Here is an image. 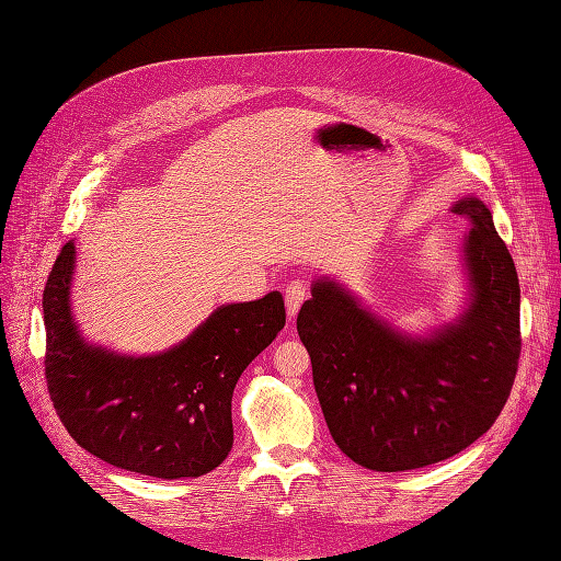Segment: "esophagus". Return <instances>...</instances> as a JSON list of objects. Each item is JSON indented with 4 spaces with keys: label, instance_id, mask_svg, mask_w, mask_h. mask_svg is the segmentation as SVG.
<instances>
[{
    "label": "esophagus",
    "instance_id": "34e87169",
    "mask_svg": "<svg viewBox=\"0 0 561 561\" xmlns=\"http://www.w3.org/2000/svg\"><path fill=\"white\" fill-rule=\"evenodd\" d=\"M309 295V285L304 280H295L285 287V309H287V318L295 320V316L299 313L304 299Z\"/></svg>",
    "mask_w": 561,
    "mask_h": 561
}]
</instances>
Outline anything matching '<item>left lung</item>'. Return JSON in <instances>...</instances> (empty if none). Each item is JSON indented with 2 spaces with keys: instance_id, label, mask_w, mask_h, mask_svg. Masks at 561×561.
Returning a JSON list of instances; mask_svg holds the SVG:
<instances>
[{
  "instance_id": "left-lung-1",
  "label": "left lung",
  "mask_w": 561,
  "mask_h": 561,
  "mask_svg": "<svg viewBox=\"0 0 561 561\" xmlns=\"http://www.w3.org/2000/svg\"><path fill=\"white\" fill-rule=\"evenodd\" d=\"M451 213L463 243L468 304L428 336L398 332L344 285L318 278L297 316L328 428L351 461L379 472L431 466L463 451L499 419L517 375L519 280L480 198Z\"/></svg>"
}]
</instances>
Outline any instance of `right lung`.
Wrapping results in <instances>:
<instances>
[{
    "instance_id": "add662e5",
    "label": "right lung",
    "mask_w": 561,
    "mask_h": 561,
    "mask_svg": "<svg viewBox=\"0 0 561 561\" xmlns=\"http://www.w3.org/2000/svg\"><path fill=\"white\" fill-rule=\"evenodd\" d=\"M75 262L70 241L42 301L46 383L67 433L103 461L149 478L215 470L233 445L236 381L285 325L283 295L225 304L182 344L135 358L79 334L70 307Z\"/></svg>"
}]
</instances>
